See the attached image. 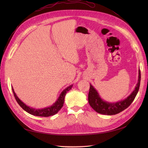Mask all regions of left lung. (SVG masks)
Here are the masks:
<instances>
[{
  "label": "left lung",
  "mask_w": 148,
  "mask_h": 148,
  "mask_svg": "<svg viewBox=\"0 0 148 148\" xmlns=\"http://www.w3.org/2000/svg\"><path fill=\"white\" fill-rule=\"evenodd\" d=\"M138 73V83L134 91L126 99L117 102L112 103L102 100L96 89L90 84L88 94V102L89 105L97 113L108 115H115L126 109L135 99L139 91L141 81L140 70H139Z\"/></svg>",
  "instance_id": "1"
}]
</instances>
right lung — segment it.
<instances>
[{
	"label": "right lung",
	"mask_w": 148,
	"mask_h": 148,
	"mask_svg": "<svg viewBox=\"0 0 148 148\" xmlns=\"http://www.w3.org/2000/svg\"><path fill=\"white\" fill-rule=\"evenodd\" d=\"M72 86H73V84H71L70 86L65 88L64 90L61 92L60 96L59 97V98H58L57 101L54 103V104H53L51 106H49V107H46V108L41 109H35L34 108H32V107H30L28 106H26L19 99L18 97H17L14 90H13V88H12V91H13V95H14L18 104L20 106V107L24 110L27 112L28 113L35 116H39V117H49V116L56 114L61 109L62 106L64 105L66 94L67 92L70 90L71 88H72Z\"/></svg>",
	"instance_id": "1"
}]
</instances>
